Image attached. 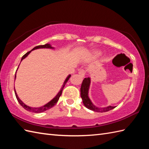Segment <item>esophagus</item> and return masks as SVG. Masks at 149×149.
Instances as JSON below:
<instances>
[{
  "instance_id": "esophagus-1",
  "label": "esophagus",
  "mask_w": 149,
  "mask_h": 149,
  "mask_svg": "<svg viewBox=\"0 0 149 149\" xmlns=\"http://www.w3.org/2000/svg\"><path fill=\"white\" fill-rule=\"evenodd\" d=\"M78 74H80L81 77H84L85 75V71L84 70V69H80V70L78 72Z\"/></svg>"
}]
</instances>
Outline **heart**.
I'll return each mask as SVG.
<instances>
[{
	"label": "heart",
	"instance_id": "b5f03b06",
	"mask_svg": "<svg viewBox=\"0 0 149 149\" xmlns=\"http://www.w3.org/2000/svg\"><path fill=\"white\" fill-rule=\"evenodd\" d=\"M99 55V53H95V55Z\"/></svg>",
	"mask_w": 149,
	"mask_h": 149
}]
</instances>
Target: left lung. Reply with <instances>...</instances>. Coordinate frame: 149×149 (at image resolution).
<instances>
[{
	"mask_svg": "<svg viewBox=\"0 0 149 149\" xmlns=\"http://www.w3.org/2000/svg\"><path fill=\"white\" fill-rule=\"evenodd\" d=\"M90 84L91 78L89 77L85 78L83 80V82H82L80 88L81 97L82 100H83V103L86 108H87L89 110L96 112H106L110 111L115 108V107H111V106H109V107L106 108H98L94 105L90 99H89L88 95Z\"/></svg>",
	"mask_w": 149,
	"mask_h": 149,
	"instance_id": "obj_1",
	"label": "left lung"
}]
</instances>
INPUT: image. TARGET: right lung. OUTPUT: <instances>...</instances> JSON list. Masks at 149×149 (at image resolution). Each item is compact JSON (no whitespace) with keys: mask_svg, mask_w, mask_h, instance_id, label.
<instances>
[{"mask_svg":"<svg viewBox=\"0 0 149 149\" xmlns=\"http://www.w3.org/2000/svg\"><path fill=\"white\" fill-rule=\"evenodd\" d=\"M39 48H54L53 47H52V46L49 45V44H46V45H39V46H37V47H34V48H33L31 51L34 50V49H39ZM31 51H29L27 53H26V54L23 56L22 58V60L21 61L23 60V59H24L25 57H27L28 55L30 54V53L31 52ZM71 77V75L69 74L68 77L66 78V79L65 80L64 84H63V85H62V87L61 88V91L58 92V93L57 94V95H56V96L53 99V100H52L48 102L47 104H46L45 105L42 106V107H39V108H32V107H29V106L25 104L24 102H23L20 100H19L17 94H16V91L15 89V95H16V99H17V100L18 101V102L19 104H20V105L22 106V107L24 108V109H25L26 110H27L29 111H31V112H34V113H41V112H43L46 110H49V109H50L51 108H52L53 107H54V105H55V104L57 103V102H58V100H59V97H60V96L62 94V91H63V88L64 87L65 85L66 84V83H67V81L69 80V78ZM16 78V74H15V80Z\"/></svg>","mask_w":149,"mask_h":149,"instance_id":"add662e5","label":"right lung"}]
</instances>
